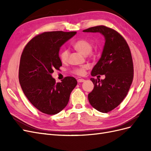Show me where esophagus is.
Wrapping results in <instances>:
<instances>
[{
	"mask_svg": "<svg viewBox=\"0 0 151 151\" xmlns=\"http://www.w3.org/2000/svg\"><path fill=\"white\" fill-rule=\"evenodd\" d=\"M84 81H85V80L83 79H77V82H78L79 83H84Z\"/></svg>",
	"mask_w": 151,
	"mask_h": 151,
	"instance_id": "34e87169",
	"label": "esophagus"
}]
</instances>
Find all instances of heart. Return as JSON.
Returning a JSON list of instances; mask_svg holds the SVG:
<instances>
[{"label":"heart","mask_w":151,"mask_h":151,"mask_svg":"<svg viewBox=\"0 0 151 151\" xmlns=\"http://www.w3.org/2000/svg\"><path fill=\"white\" fill-rule=\"evenodd\" d=\"M73 47H74L77 51H78L81 54H83V55H89L93 49V45L89 41L86 40H79L77 41L75 43L73 44ZM68 54H69V52L67 49L63 50V51L60 54V58L62 62H65L68 60ZM86 68V67H83L81 68H77L74 70V72L75 74H77L78 75H83L85 72V69Z\"/></svg>","instance_id":"obj_1"}]
</instances>
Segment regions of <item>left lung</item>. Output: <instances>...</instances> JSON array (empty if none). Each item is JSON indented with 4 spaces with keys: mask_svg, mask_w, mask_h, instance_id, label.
<instances>
[{
    "mask_svg": "<svg viewBox=\"0 0 151 151\" xmlns=\"http://www.w3.org/2000/svg\"><path fill=\"white\" fill-rule=\"evenodd\" d=\"M83 31L99 33L104 38L101 58L91 74L104 75L105 78H91L94 87L88 94V99L94 108L107 113L122 103L133 81L134 66L130 50L125 39L117 31L108 27L94 26Z\"/></svg>",
    "mask_w": 151,
    "mask_h": 151,
    "instance_id": "1",
    "label": "left lung"
}]
</instances>
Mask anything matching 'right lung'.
<instances>
[{
  "label": "right lung",
  "mask_w": 151,
  "mask_h": 151,
  "mask_svg": "<svg viewBox=\"0 0 151 151\" xmlns=\"http://www.w3.org/2000/svg\"><path fill=\"white\" fill-rule=\"evenodd\" d=\"M76 33L45 32L29 41L22 53L19 69L21 88L30 103L43 113L55 115L61 111L77 84L73 77L56 83L52 76L55 69L62 65L60 47Z\"/></svg>",
  "instance_id": "add662e5"
}]
</instances>
